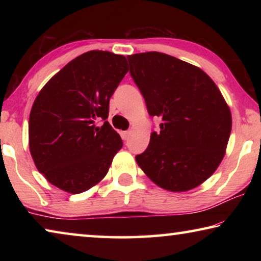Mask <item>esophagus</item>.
I'll return each instance as SVG.
<instances>
[{
	"instance_id": "34e87169",
	"label": "esophagus",
	"mask_w": 261,
	"mask_h": 261,
	"mask_svg": "<svg viewBox=\"0 0 261 261\" xmlns=\"http://www.w3.org/2000/svg\"><path fill=\"white\" fill-rule=\"evenodd\" d=\"M129 136H130V131H123L122 132V138L124 139V140H126L127 138H129Z\"/></svg>"
}]
</instances>
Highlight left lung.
<instances>
[{"label":"left lung","mask_w":261,"mask_h":261,"mask_svg":"<svg viewBox=\"0 0 261 261\" xmlns=\"http://www.w3.org/2000/svg\"><path fill=\"white\" fill-rule=\"evenodd\" d=\"M130 73L160 131L136 161L158 187L185 192L218 169L231 132V113L200 68L159 51L127 56Z\"/></svg>","instance_id":"1"}]
</instances>
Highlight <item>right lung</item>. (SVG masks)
I'll return each mask as SVG.
<instances>
[{
	"mask_svg": "<svg viewBox=\"0 0 261 261\" xmlns=\"http://www.w3.org/2000/svg\"><path fill=\"white\" fill-rule=\"evenodd\" d=\"M126 59L110 51L79 55L53 76L35 98L29 146L37 169L69 193L98 184L123 146L108 118L110 96L125 76ZM103 119L102 127L95 121Z\"/></svg>",
	"mask_w": 261,
	"mask_h": 261,
	"instance_id": "right-lung-1",
	"label": "right lung"
}]
</instances>
